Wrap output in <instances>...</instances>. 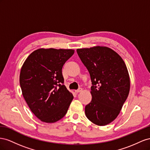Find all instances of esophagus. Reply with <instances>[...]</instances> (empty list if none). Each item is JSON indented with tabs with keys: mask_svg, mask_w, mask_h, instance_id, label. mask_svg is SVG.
I'll return each mask as SVG.
<instances>
[{
	"mask_svg": "<svg viewBox=\"0 0 150 150\" xmlns=\"http://www.w3.org/2000/svg\"><path fill=\"white\" fill-rule=\"evenodd\" d=\"M83 91V89L82 88H79V89H77V90H76L75 91V92L76 93H79V92H82Z\"/></svg>",
	"mask_w": 150,
	"mask_h": 150,
	"instance_id": "34e87169",
	"label": "esophagus"
}]
</instances>
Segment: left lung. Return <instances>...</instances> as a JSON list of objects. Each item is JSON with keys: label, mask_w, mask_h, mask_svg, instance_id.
<instances>
[{"label": "left lung", "mask_w": 150, "mask_h": 150, "mask_svg": "<svg viewBox=\"0 0 150 150\" xmlns=\"http://www.w3.org/2000/svg\"><path fill=\"white\" fill-rule=\"evenodd\" d=\"M91 75V102L85 113L98 126H105L117 117L129 95L130 79L122 58L106 46L76 50Z\"/></svg>", "instance_id": "1"}]
</instances>
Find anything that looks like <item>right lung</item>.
<instances>
[{"instance_id":"1","label":"right lung","mask_w":150,"mask_h":150,"mask_svg":"<svg viewBox=\"0 0 150 150\" xmlns=\"http://www.w3.org/2000/svg\"><path fill=\"white\" fill-rule=\"evenodd\" d=\"M74 53L71 49L40 48L21 67L19 82L29 109L42 122H55L65 116L74 99L63 84L62 68Z\"/></svg>"}]
</instances>
